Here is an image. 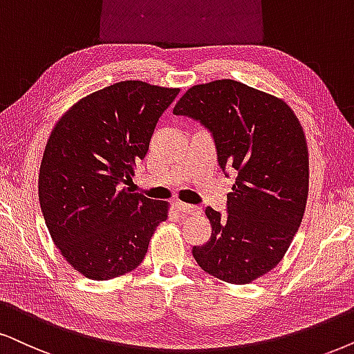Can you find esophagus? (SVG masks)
<instances>
[{
    "mask_svg": "<svg viewBox=\"0 0 354 354\" xmlns=\"http://www.w3.org/2000/svg\"><path fill=\"white\" fill-rule=\"evenodd\" d=\"M176 209L180 210L181 214H196V212H199V207H196V205H191V204H185V203H176Z\"/></svg>",
    "mask_w": 354,
    "mask_h": 354,
    "instance_id": "1",
    "label": "esophagus"
}]
</instances>
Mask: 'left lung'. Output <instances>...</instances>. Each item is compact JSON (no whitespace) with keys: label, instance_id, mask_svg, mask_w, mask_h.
Returning <instances> with one entry per match:
<instances>
[{"label":"left lung","instance_id":"obj_1","mask_svg":"<svg viewBox=\"0 0 354 354\" xmlns=\"http://www.w3.org/2000/svg\"><path fill=\"white\" fill-rule=\"evenodd\" d=\"M173 114L204 124L221 168L236 174L227 194L229 216L205 209L212 235L192 257L225 283H252L283 259L302 222L308 196L302 125L288 102L235 80L196 84Z\"/></svg>","mask_w":354,"mask_h":354}]
</instances>
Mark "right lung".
<instances>
[{"label": "right lung", "mask_w": 354, "mask_h": 354, "mask_svg": "<svg viewBox=\"0 0 354 354\" xmlns=\"http://www.w3.org/2000/svg\"><path fill=\"white\" fill-rule=\"evenodd\" d=\"M178 93L138 80L119 82L75 102L52 129L40 163V209L62 257L88 279L136 270L168 218L167 201L122 186Z\"/></svg>", "instance_id": "add662e5"}]
</instances>
